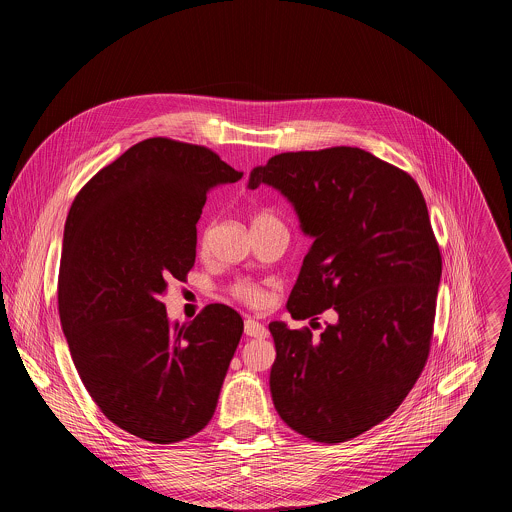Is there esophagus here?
I'll use <instances>...</instances> for the list:
<instances>
[{
	"label": "esophagus",
	"mask_w": 512,
	"mask_h": 512,
	"mask_svg": "<svg viewBox=\"0 0 512 512\" xmlns=\"http://www.w3.org/2000/svg\"><path fill=\"white\" fill-rule=\"evenodd\" d=\"M244 333H246L248 337H254V339H266V337H268V329H266L260 321L252 319V317H248V319L244 321Z\"/></svg>",
	"instance_id": "esophagus-1"
}]
</instances>
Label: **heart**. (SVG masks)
I'll return each mask as SVG.
<instances>
[{
	"label": "heart",
	"mask_w": 512,
	"mask_h": 512,
	"mask_svg": "<svg viewBox=\"0 0 512 512\" xmlns=\"http://www.w3.org/2000/svg\"><path fill=\"white\" fill-rule=\"evenodd\" d=\"M270 222H280L270 211H258L252 215V226H262V224H270ZM230 293L248 305H260L264 301V292L256 284H250L246 280L236 282L230 288Z\"/></svg>",
	"instance_id": "obj_1"
}]
</instances>
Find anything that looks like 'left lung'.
Listing matches in <instances>:
<instances>
[{
	"label": "left lung",
	"mask_w": 512,
	"mask_h": 512,
	"mask_svg": "<svg viewBox=\"0 0 512 512\" xmlns=\"http://www.w3.org/2000/svg\"><path fill=\"white\" fill-rule=\"evenodd\" d=\"M260 185L313 238L288 311H335L319 337L270 323L274 406L305 438H357L394 414L430 355L441 254L424 195L406 171L347 146L274 155L250 173Z\"/></svg>",
	"instance_id": "left-lung-1"
}]
</instances>
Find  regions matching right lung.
<instances>
[{"instance_id":"right-lung-1","label":"right lung","mask_w":512,"mask_h":512,"mask_svg":"<svg viewBox=\"0 0 512 512\" xmlns=\"http://www.w3.org/2000/svg\"><path fill=\"white\" fill-rule=\"evenodd\" d=\"M240 171L209 147L149 138L74 197L59 270V315L78 376L124 432L151 443L195 436L213 418L244 331L211 303L171 325L161 297L185 282L207 193Z\"/></svg>"}]
</instances>
